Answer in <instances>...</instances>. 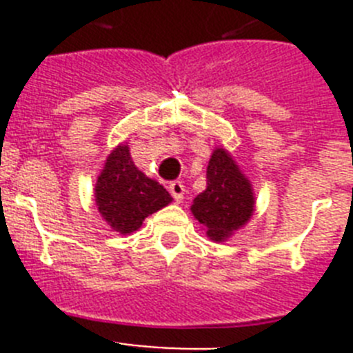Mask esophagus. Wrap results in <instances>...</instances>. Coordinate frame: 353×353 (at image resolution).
I'll return each mask as SVG.
<instances>
[{"instance_id": "esophagus-1", "label": "esophagus", "mask_w": 353, "mask_h": 353, "mask_svg": "<svg viewBox=\"0 0 353 353\" xmlns=\"http://www.w3.org/2000/svg\"><path fill=\"white\" fill-rule=\"evenodd\" d=\"M170 192H171V196L176 199V201H182L183 194H185V185H183L182 182H179V180H176V182H171Z\"/></svg>"}]
</instances>
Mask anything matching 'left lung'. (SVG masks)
<instances>
[{"instance_id": "8db88e82", "label": "left lung", "mask_w": 353, "mask_h": 353, "mask_svg": "<svg viewBox=\"0 0 353 353\" xmlns=\"http://www.w3.org/2000/svg\"><path fill=\"white\" fill-rule=\"evenodd\" d=\"M191 212L215 242H224L251 219L252 185L224 148L214 150L207 168V189L196 196Z\"/></svg>"}]
</instances>
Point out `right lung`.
Masks as SVG:
<instances>
[{"label": "right lung", "mask_w": 353, "mask_h": 353, "mask_svg": "<svg viewBox=\"0 0 353 353\" xmlns=\"http://www.w3.org/2000/svg\"><path fill=\"white\" fill-rule=\"evenodd\" d=\"M173 201L159 182L136 168L129 146L118 145L108 155L95 183V203L105 223L121 235L138 232L143 221Z\"/></svg>", "instance_id": "add662e5"}]
</instances>
